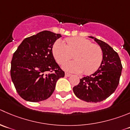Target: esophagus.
I'll return each instance as SVG.
<instances>
[{
	"label": "esophagus",
	"instance_id": "obj_1",
	"mask_svg": "<svg viewBox=\"0 0 130 130\" xmlns=\"http://www.w3.org/2000/svg\"><path fill=\"white\" fill-rule=\"evenodd\" d=\"M70 75H71V74H69V73H65V77H69V76H70Z\"/></svg>",
	"mask_w": 130,
	"mask_h": 130
}]
</instances>
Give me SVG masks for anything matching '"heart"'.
I'll return each instance as SVG.
<instances>
[{
	"label": "heart",
	"instance_id": "1",
	"mask_svg": "<svg viewBox=\"0 0 130 130\" xmlns=\"http://www.w3.org/2000/svg\"><path fill=\"white\" fill-rule=\"evenodd\" d=\"M66 44L61 40L54 43L53 55L58 63L63 64L72 58L75 60L67 62L63 69L69 72L79 73L83 71L86 75L96 71L103 61V51L101 47L83 37L65 39Z\"/></svg>",
	"mask_w": 130,
	"mask_h": 130
}]
</instances>
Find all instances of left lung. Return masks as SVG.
Listing matches in <instances>:
<instances>
[{"instance_id":"obj_1","label":"left lung","mask_w":130,"mask_h":130,"mask_svg":"<svg viewBox=\"0 0 130 130\" xmlns=\"http://www.w3.org/2000/svg\"><path fill=\"white\" fill-rule=\"evenodd\" d=\"M103 51V61L99 69L89 76L80 79L73 88L77 98L87 102H100L107 99L116 89L119 83L122 67L118 53L108 44L90 36Z\"/></svg>"}]
</instances>
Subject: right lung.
I'll return each mask as SVG.
<instances>
[{"label":"right lung","instance_id":"right-lung-1","mask_svg":"<svg viewBox=\"0 0 130 130\" xmlns=\"http://www.w3.org/2000/svg\"><path fill=\"white\" fill-rule=\"evenodd\" d=\"M61 37L44 30L25 38L14 53L11 79L24 100L31 102L46 100L55 91L57 80L65 76L52 52L54 43Z\"/></svg>","mask_w":130,"mask_h":130}]
</instances>
